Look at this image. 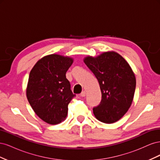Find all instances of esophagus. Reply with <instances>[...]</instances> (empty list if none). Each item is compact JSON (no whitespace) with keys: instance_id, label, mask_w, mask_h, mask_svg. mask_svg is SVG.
Masks as SVG:
<instances>
[{"instance_id":"esophagus-1","label":"esophagus","mask_w":160,"mask_h":160,"mask_svg":"<svg viewBox=\"0 0 160 160\" xmlns=\"http://www.w3.org/2000/svg\"><path fill=\"white\" fill-rule=\"evenodd\" d=\"M85 95H86V91H83L81 93V96H82V97H85Z\"/></svg>"}]
</instances>
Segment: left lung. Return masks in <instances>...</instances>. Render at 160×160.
I'll use <instances>...</instances> for the list:
<instances>
[{
  "mask_svg": "<svg viewBox=\"0 0 160 160\" xmlns=\"http://www.w3.org/2000/svg\"><path fill=\"white\" fill-rule=\"evenodd\" d=\"M83 61L98 79L101 91V102L93 109L95 118L105 123L116 122L126 113L133 99L136 80L132 68L114 51L88 56Z\"/></svg>",
  "mask_w": 160,
  "mask_h": 160,
  "instance_id": "left-lung-1",
  "label": "left lung"
}]
</instances>
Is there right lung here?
I'll use <instances>...</instances> for the list:
<instances>
[{"label":"right lung","instance_id":"1","mask_svg":"<svg viewBox=\"0 0 160 160\" xmlns=\"http://www.w3.org/2000/svg\"><path fill=\"white\" fill-rule=\"evenodd\" d=\"M72 62L71 57L52 54L38 61L30 72L27 99L35 113L49 124L65 119L68 105L75 96L66 78Z\"/></svg>","mask_w":160,"mask_h":160}]
</instances>
